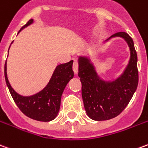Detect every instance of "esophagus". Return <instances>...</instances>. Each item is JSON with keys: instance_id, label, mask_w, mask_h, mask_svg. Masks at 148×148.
<instances>
[{"instance_id": "1", "label": "esophagus", "mask_w": 148, "mask_h": 148, "mask_svg": "<svg viewBox=\"0 0 148 148\" xmlns=\"http://www.w3.org/2000/svg\"><path fill=\"white\" fill-rule=\"evenodd\" d=\"M73 71H74L75 74H77V72H78V63L76 61H74V64H73Z\"/></svg>"}]
</instances>
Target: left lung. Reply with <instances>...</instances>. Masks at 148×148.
Segmentation results:
<instances>
[{
    "label": "left lung",
    "mask_w": 148,
    "mask_h": 148,
    "mask_svg": "<svg viewBox=\"0 0 148 148\" xmlns=\"http://www.w3.org/2000/svg\"><path fill=\"white\" fill-rule=\"evenodd\" d=\"M113 38L124 39L130 49V59L123 72L112 81L100 77L89 57L79 56L77 60L85 110L93 120H108L118 116L127 106L138 86V59L132 38L127 33L119 32L104 42Z\"/></svg>",
    "instance_id": "1"
}]
</instances>
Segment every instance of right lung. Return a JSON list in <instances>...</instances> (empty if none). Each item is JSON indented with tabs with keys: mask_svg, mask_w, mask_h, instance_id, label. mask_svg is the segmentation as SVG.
I'll use <instances>...</instances> for the list:
<instances>
[{
	"mask_svg": "<svg viewBox=\"0 0 148 148\" xmlns=\"http://www.w3.org/2000/svg\"><path fill=\"white\" fill-rule=\"evenodd\" d=\"M33 23L34 20L31 19L19 32ZM73 62L74 61L72 60L66 63L58 65L48 84L42 90L33 95L23 96L16 93L9 83L5 62V77L6 84L16 106L24 114L34 120L42 122H49L57 117L60 110L62 93L67 83L74 77V71L72 69Z\"/></svg>",
	"mask_w": 148,
	"mask_h": 148,
	"instance_id": "right-lung-1",
	"label": "right lung"
}]
</instances>
